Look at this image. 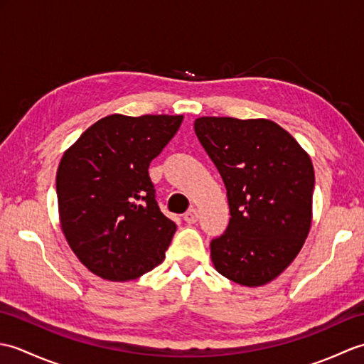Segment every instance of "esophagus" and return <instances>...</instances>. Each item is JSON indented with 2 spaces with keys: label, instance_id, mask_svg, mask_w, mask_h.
Masks as SVG:
<instances>
[{
  "label": "esophagus",
  "instance_id": "esophagus-1",
  "mask_svg": "<svg viewBox=\"0 0 364 364\" xmlns=\"http://www.w3.org/2000/svg\"><path fill=\"white\" fill-rule=\"evenodd\" d=\"M183 219L186 223H196L198 220V211L196 210V208H191L188 213H184Z\"/></svg>",
  "mask_w": 364,
  "mask_h": 364
}]
</instances>
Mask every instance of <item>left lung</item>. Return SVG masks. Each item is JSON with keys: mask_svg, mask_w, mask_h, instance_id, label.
I'll list each match as a JSON object with an SVG mask.
<instances>
[{"mask_svg": "<svg viewBox=\"0 0 364 364\" xmlns=\"http://www.w3.org/2000/svg\"><path fill=\"white\" fill-rule=\"evenodd\" d=\"M194 129L227 188L230 223L211 241L219 274L262 286L297 257L310 233L314 168L272 120L200 117Z\"/></svg>", "mask_w": 364, "mask_h": 364, "instance_id": "obj_1", "label": "left lung"}]
</instances>
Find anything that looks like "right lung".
I'll use <instances>...</instances> for the list:
<instances>
[{
    "label": "right lung",
    "instance_id": "add662e5",
    "mask_svg": "<svg viewBox=\"0 0 364 364\" xmlns=\"http://www.w3.org/2000/svg\"><path fill=\"white\" fill-rule=\"evenodd\" d=\"M181 122L183 115H107L59 162L60 228L78 259L105 280H134L166 258L176 225L159 210L149 167Z\"/></svg>",
    "mask_w": 364,
    "mask_h": 364
}]
</instances>
